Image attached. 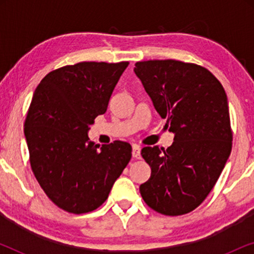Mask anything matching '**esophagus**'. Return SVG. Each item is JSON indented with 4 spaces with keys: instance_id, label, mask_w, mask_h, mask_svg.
Segmentation results:
<instances>
[{
    "instance_id": "esophagus-1",
    "label": "esophagus",
    "mask_w": 254,
    "mask_h": 254,
    "mask_svg": "<svg viewBox=\"0 0 254 254\" xmlns=\"http://www.w3.org/2000/svg\"><path fill=\"white\" fill-rule=\"evenodd\" d=\"M131 154H133L134 158H140L141 157V147H140V145L134 144L133 145V151H131Z\"/></svg>"
}]
</instances>
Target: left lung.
<instances>
[{
	"label": "left lung",
	"mask_w": 254,
	"mask_h": 254,
	"mask_svg": "<svg viewBox=\"0 0 254 254\" xmlns=\"http://www.w3.org/2000/svg\"><path fill=\"white\" fill-rule=\"evenodd\" d=\"M134 71L175 134L166 150L158 145L141 150L151 168L141 195L163 215L187 214L206 199L230 156L227 95L208 69L194 64L149 60L136 62Z\"/></svg>",
	"instance_id": "1"
}]
</instances>
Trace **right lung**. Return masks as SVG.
Instances as JSON below:
<instances>
[{"label": "right lung", "mask_w": 254, "mask_h": 254, "mask_svg": "<svg viewBox=\"0 0 254 254\" xmlns=\"http://www.w3.org/2000/svg\"><path fill=\"white\" fill-rule=\"evenodd\" d=\"M128 64L65 65L45 76L33 93L24 124L31 168L46 195L68 213L102 206L130 161L127 142L99 145L88 136Z\"/></svg>", "instance_id": "obj_1"}]
</instances>
